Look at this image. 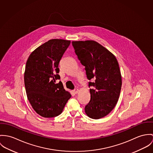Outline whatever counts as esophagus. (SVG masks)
I'll return each mask as SVG.
<instances>
[{
	"instance_id": "34e87169",
	"label": "esophagus",
	"mask_w": 153,
	"mask_h": 153,
	"mask_svg": "<svg viewBox=\"0 0 153 153\" xmlns=\"http://www.w3.org/2000/svg\"><path fill=\"white\" fill-rule=\"evenodd\" d=\"M79 90L78 88H76L73 90V92L74 94H77L79 93Z\"/></svg>"
}]
</instances>
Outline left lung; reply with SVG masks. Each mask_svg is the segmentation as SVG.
<instances>
[{"label": "left lung", "mask_w": 153, "mask_h": 153, "mask_svg": "<svg viewBox=\"0 0 153 153\" xmlns=\"http://www.w3.org/2000/svg\"><path fill=\"white\" fill-rule=\"evenodd\" d=\"M80 63L85 66L89 82L90 100L85 108L90 118L99 119L108 114L119 100L122 85L119 63L115 56L94 40L73 41Z\"/></svg>", "instance_id": "obj_1"}]
</instances>
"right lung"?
<instances>
[{
  "mask_svg": "<svg viewBox=\"0 0 153 153\" xmlns=\"http://www.w3.org/2000/svg\"><path fill=\"white\" fill-rule=\"evenodd\" d=\"M70 44V40L51 39L36 48L26 65L24 81L27 97L34 111L45 118L60 114L71 97L58 74L59 62Z\"/></svg>",
  "mask_w": 153,
  "mask_h": 153,
  "instance_id": "obj_1",
  "label": "right lung"
}]
</instances>
